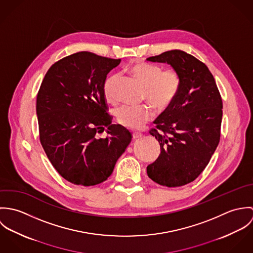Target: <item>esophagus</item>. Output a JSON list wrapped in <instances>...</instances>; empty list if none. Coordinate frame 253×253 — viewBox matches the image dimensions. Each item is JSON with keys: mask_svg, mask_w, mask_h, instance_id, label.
<instances>
[{"mask_svg": "<svg viewBox=\"0 0 253 253\" xmlns=\"http://www.w3.org/2000/svg\"><path fill=\"white\" fill-rule=\"evenodd\" d=\"M141 136H142L141 133H138V132H133V133H132V137H133L134 139H137V138H139V137H141Z\"/></svg>", "mask_w": 253, "mask_h": 253, "instance_id": "esophagus-1", "label": "esophagus"}]
</instances>
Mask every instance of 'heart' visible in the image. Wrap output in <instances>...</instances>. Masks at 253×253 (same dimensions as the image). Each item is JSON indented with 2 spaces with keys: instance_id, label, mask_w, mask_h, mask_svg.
Returning a JSON list of instances; mask_svg holds the SVG:
<instances>
[{
  "instance_id": "1",
  "label": "heart",
  "mask_w": 253,
  "mask_h": 253,
  "mask_svg": "<svg viewBox=\"0 0 253 253\" xmlns=\"http://www.w3.org/2000/svg\"><path fill=\"white\" fill-rule=\"evenodd\" d=\"M128 72L145 86V97L156 108L165 109L171 104L180 88V77L172 69L163 71L155 64L136 60L128 67ZM117 76L106 79L103 95L111 104L117 102L115 84ZM118 122L128 128L139 129L153 118V111L148 106H124L116 112Z\"/></svg>"
}]
</instances>
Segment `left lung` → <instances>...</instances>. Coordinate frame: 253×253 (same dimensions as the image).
I'll return each mask as SVG.
<instances>
[{
	"mask_svg": "<svg viewBox=\"0 0 253 253\" xmlns=\"http://www.w3.org/2000/svg\"><path fill=\"white\" fill-rule=\"evenodd\" d=\"M168 63L180 77L179 91L150 130L161 146L158 159L147 167L148 176L167 187L195 180L206 169L220 140L222 99L207 65L179 49L147 58Z\"/></svg>",
	"mask_w": 253,
	"mask_h": 253,
	"instance_id": "8db88e82",
	"label": "left lung"
}]
</instances>
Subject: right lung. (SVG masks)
Returning <instances> with one entry per match:
<instances>
[{
  "label": "right lung",
  "mask_w": 253,
  "mask_h": 253,
  "mask_svg": "<svg viewBox=\"0 0 253 253\" xmlns=\"http://www.w3.org/2000/svg\"><path fill=\"white\" fill-rule=\"evenodd\" d=\"M121 62L80 51L55 62L37 95L40 141L57 172L76 185L107 180L131 133L112 125L103 95L108 73ZM107 128L109 136L97 133Z\"/></svg>",
  "instance_id": "add662e5"
}]
</instances>
